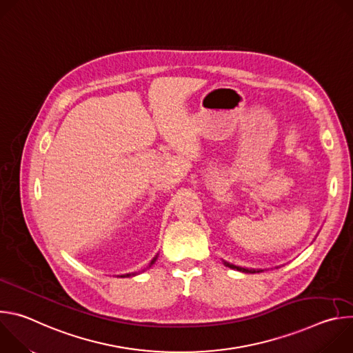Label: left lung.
Wrapping results in <instances>:
<instances>
[{
	"label": "left lung",
	"mask_w": 353,
	"mask_h": 353,
	"mask_svg": "<svg viewBox=\"0 0 353 353\" xmlns=\"http://www.w3.org/2000/svg\"><path fill=\"white\" fill-rule=\"evenodd\" d=\"M225 265L226 267H229V268H233V270H237V271H241V272H250V274H254V272H260V271H256V270H247V268H241V267H236V265H233V264H229V263H226L225 261Z\"/></svg>",
	"instance_id": "1"
}]
</instances>
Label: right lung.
<instances>
[{
  "label": "right lung",
  "instance_id": "right-lung-1",
  "mask_svg": "<svg viewBox=\"0 0 353 353\" xmlns=\"http://www.w3.org/2000/svg\"><path fill=\"white\" fill-rule=\"evenodd\" d=\"M155 261H157V257H155L152 261H150V265H152ZM150 265H149V267H150ZM132 275H134V274H132ZM123 276H131V275H130V274H127V275H123Z\"/></svg>",
  "mask_w": 353,
  "mask_h": 353
}]
</instances>
